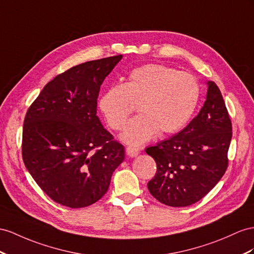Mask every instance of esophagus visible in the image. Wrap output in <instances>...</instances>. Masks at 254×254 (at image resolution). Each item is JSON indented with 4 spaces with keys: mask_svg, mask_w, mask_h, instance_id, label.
<instances>
[{
    "mask_svg": "<svg viewBox=\"0 0 254 254\" xmlns=\"http://www.w3.org/2000/svg\"><path fill=\"white\" fill-rule=\"evenodd\" d=\"M126 151H127V154L128 155L129 158L137 157V155H138L139 152H140L139 149H138V148H135V147H127Z\"/></svg>",
    "mask_w": 254,
    "mask_h": 254,
    "instance_id": "obj_1",
    "label": "esophagus"
}]
</instances>
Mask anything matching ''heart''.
<instances>
[{"instance_id":"heart-1","label":"heart","mask_w":254,"mask_h":254,"mask_svg":"<svg viewBox=\"0 0 254 254\" xmlns=\"http://www.w3.org/2000/svg\"><path fill=\"white\" fill-rule=\"evenodd\" d=\"M199 93L193 75L151 63L132 69L126 82L107 88L100 96L99 107L107 125L120 131L137 104L139 115L127 122L121 138L138 146L158 133L180 131L196 109Z\"/></svg>"}]
</instances>
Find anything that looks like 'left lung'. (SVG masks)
Segmentation results:
<instances>
[{
  "mask_svg": "<svg viewBox=\"0 0 254 254\" xmlns=\"http://www.w3.org/2000/svg\"><path fill=\"white\" fill-rule=\"evenodd\" d=\"M230 119L221 91L208 81L204 106L183 131L146 149L157 163L148 190L160 203L186 207L203 198L224 175L232 139Z\"/></svg>",
  "mask_w": 254,
  "mask_h": 254,
  "instance_id": "obj_1",
  "label": "left lung"
}]
</instances>
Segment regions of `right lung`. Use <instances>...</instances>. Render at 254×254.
<instances>
[{"label":"right lung","instance_id":"add662e5","mask_svg":"<svg viewBox=\"0 0 254 254\" xmlns=\"http://www.w3.org/2000/svg\"><path fill=\"white\" fill-rule=\"evenodd\" d=\"M122 59L115 56L76 65L44 87L25 115L22 159L38 187L56 203L82 208L101 199L125 147L96 116L106 76Z\"/></svg>","mask_w":254,"mask_h":254}]
</instances>
